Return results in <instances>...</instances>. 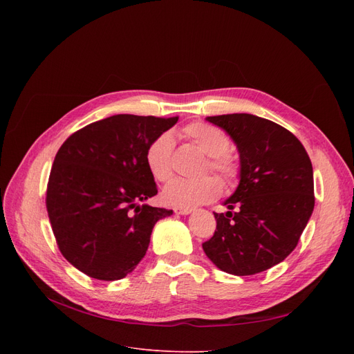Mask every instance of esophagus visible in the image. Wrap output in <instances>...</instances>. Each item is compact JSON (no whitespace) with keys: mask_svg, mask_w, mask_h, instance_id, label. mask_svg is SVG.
<instances>
[{"mask_svg":"<svg viewBox=\"0 0 354 354\" xmlns=\"http://www.w3.org/2000/svg\"><path fill=\"white\" fill-rule=\"evenodd\" d=\"M174 211L177 212V214H180V216H187V214H190L192 211V208H186V207H177V208H174Z\"/></svg>","mask_w":354,"mask_h":354,"instance_id":"obj_1","label":"esophagus"}]
</instances>
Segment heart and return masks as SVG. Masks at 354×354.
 I'll use <instances>...</instances> for the list:
<instances>
[{
    "label": "heart",
    "instance_id": "heart-1",
    "mask_svg": "<svg viewBox=\"0 0 354 354\" xmlns=\"http://www.w3.org/2000/svg\"><path fill=\"white\" fill-rule=\"evenodd\" d=\"M183 136L208 156V168L221 178L230 183L239 176L238 160L229 153V137L218 128L205 122H194L183 128ZM173 149L174 140L168 133L159 134L147 146L146 164L155 180L167 181L173 176ZM220 194L221 185L216 177L174 178L164 187L162 199L169 205L190 208L214 201Z\"/></svg>",
    "mask_w": 354,
    "mask_h": 354
}]
</instances>
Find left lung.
<instances>
[{"mask_svg":"<svg viewBox=\"0 0 354 354\" xmlns=\"http://www.w3.org/2000/svg\"><path fill=\"white\" fill-rule=\"evenodd\" d=\"M207 121L232 137L241 171L236 190L224 201L229 211L214 212L217 227L202 248L226 273L264 272L294 251L312 217V160L291 131L264 118L230 113Z\"/></svg>","mask_w":354,"mask_h":354,"instance_id":"obj_1","label":"left lung"}]
</instances>
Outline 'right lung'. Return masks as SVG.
I'll return each instance as SVG.
<instances>
[{
    "instance_id": "1",
    "label": "right lung",
    "mask_w": 354,
    "mask_h": 354,
    "mask_svg": "<svg viewBox=\"0 0 354 354\" xmlns=\"http://www.w3.org/2000/svg\"><path fill=\"white\" fill-rule=\"evenodd\" d=\"M178 116L113 115L66 138L51 167L46 205L62 255L99 281H118L145 257L153 226L173 209L158 194L146 149Z\"/></svg>"
}]
</instances>
